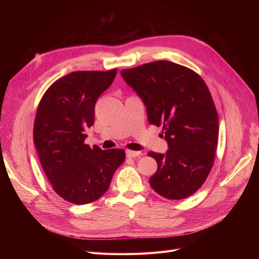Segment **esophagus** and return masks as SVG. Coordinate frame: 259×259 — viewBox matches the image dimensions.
Listing matches in <instances>:
<instances>
[{"label":"esophagus","instance_id":"esophagus-1","mask_svg":"<svg viewBox=\"0 0 259 259\" xmlns=\"http://www.w3.org/2000/svg\"><path fill=\"white\" fill-rule=\"evenodd\" d=\"M142 155V152L139 151H133V150H126V156L127 158H136V156Z\"/></svg>","mask_w":259,"mask_h":259}]
</instances>
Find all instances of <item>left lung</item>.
<instances>
[{
    "label": "left lung",
    "mask_w": 259,
    "mask_h": 259,
    "mask_svg": "<svg viewBox=\"0 0 259 259\" xmlns=\"http://www.w3.org/2000/svg\"><path fill=\"white\" fill-rule=\"evenodd\" d=\"M121 75L147 107L148 121L162 126L165 154L149 152L158 163L152 189L169 200L197 192L213 167L218 115L208 88L193 70L167 60L123 69Z\"/></svg>",
    "instance_id": "1"
}]
</instances>
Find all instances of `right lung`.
<instances>
[{
	"label": "right lung",
	"mask_w": 259,
	"mask_h": 259,
	"mask_svg": "<svg viewBox=\"0 0 259 259\" xmlns=\"http://www.w3.org/2000/svg\"><path fill=\"white\" fill-rule=\"evenodd\" d=\"M115 74L116 69L69 73L50 86L37 107L33 142L41 165L55 192L73 204L98 200L125 160L122 149L101 150L84 143L97 98Z\"/></svg>",
	"instance_id": "1"
}]
</instances>
